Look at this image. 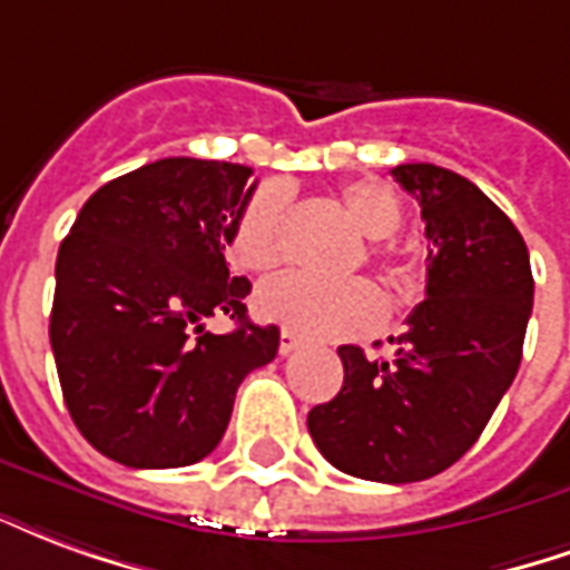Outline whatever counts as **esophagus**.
Returning a JSON list of instances; mask_svg holds the SVG:
<instances>
[{"label": "esophagus", "mask_w": 570, "mask_h": 570, "mask_svg": "<svg viewBox=\"0 0 570 570\" xmlns=\"http://www.w3.org/2000/svg\"><path fill=\"white\" fill-rule=\"evenodd\" d=\"M301 346V336L294 334V331H288V327H282V334H279V352L282 355H291L294 348Z\"/></svg>", "instance_id": "1"}]
</instances>
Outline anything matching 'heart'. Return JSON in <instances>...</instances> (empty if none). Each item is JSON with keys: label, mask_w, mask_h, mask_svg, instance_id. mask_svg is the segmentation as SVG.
Segmentation results:
<instances>
[{"label": "heart", "mask_w": 570, "mask_h": 570, "mask_svg": "<svg viewBox=\"0 0 570 570\" xmlns=\"http://www.w3.org/2000/svg\"><path fill=\"white\" fill-rule=\"evenodd\" d=\"M352 222L361 234L380 243L397 234L404 222L401 203L389 185L361 178L343 188ZM285 190L269 185L252 194L230 227V261L248 273H267L285 257ZM255 309L261 318L288 327L294 334L313 340H346L371 334L385 318V297L367 279L325 282L306 273H285L267 279L255 294Z\"/></svg>", "instance_id": "obj_1"}]
</instances>
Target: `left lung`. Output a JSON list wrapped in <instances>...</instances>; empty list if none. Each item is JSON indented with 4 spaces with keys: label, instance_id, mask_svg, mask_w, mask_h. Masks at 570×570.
<instances>
[{
    "label": "left lung",
    "instance_id": "obj_1",
    "mask_svg": "<svg viewBox=\"0 0 570 570\" xmlns=\"http://www.w3.org/2000/svg\"><path fill=\"white\" fill-rule=\"evenodd\" d=\"M392 176L422 206L425 301L394 358L340 346L343 389L309 410L315 446L336 471L419 483L471 450L522 361L534 279L513 222L473 181L434 164Z\"/></svg>",
    "mask_w": 570,
    "mask_h": 570
}]
</instances>
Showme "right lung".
<instances>
[{
  "label": "right lung",
  "instance_id": "1",
  "mask_svg": "<svg viewBox=\"0 0 570 570\" xmlns=\"http://www.w3.org/2000/svg\"><path fill=\"white\" fill-rule=\"evenodd\" d=\"M255 194L252 169L164 157L87 199L57 255L51 348L69 416L127 468H185L227 431L239 382L276 358L279 327L252 325V282L224 248ZM230 314L212 335L202 318Z\"/></svg>",
  "mask_w": 570,
  "mask_h": 570
}]
</instances>
